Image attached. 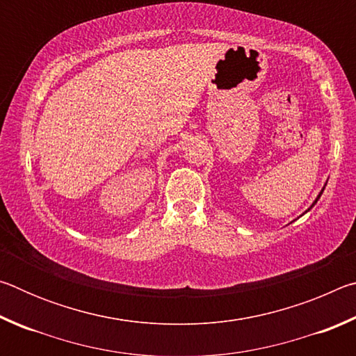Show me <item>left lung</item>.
<instances>
[{
  "label": "left lung",
  "instance_id": "1",
  "mask_svg": "<svg viewBox=\"0 0 356 356\" xmlns=\"http://www.w3.org/2000/svg\"><path fill=\"white\" fill-rule=\"evenodd\" d=\"M322 193H323V188H322V191H321V193H318V196H317V197H316V201H314V202H312V206H311V207H309V209H308V210H311V209H312V207H314V204H316V202H317V201H318V197H321V196H322ZM308 210H306V212H308Z\"/></svg>",
  "mask_w": 356,
  "mask_h": 356
}]
</instances>
